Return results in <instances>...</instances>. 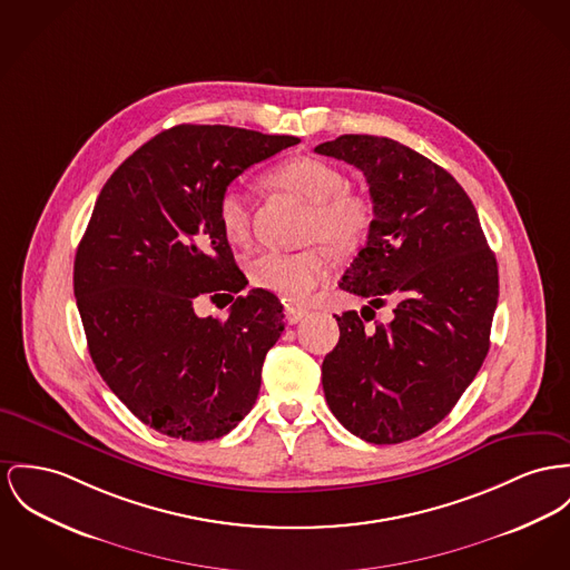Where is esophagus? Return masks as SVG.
Listing matches in <instances>:
<instances>
[{
  "label": "esophagus",
  "instance_id": "esophagus-1",
  "mask_svg": "<svg viewBox=\"0 0 570 570\" xmlns=\"http://www.w3.org/2000/svg\"><path fill=\"white\" fill-rule=\"evenodd\" d=\"M304 315H308V308H304V306H285V320L289 324H298Z\"/></svg>",
  "mask_w": 570,
  "mask_h": 570
}]
</instances>
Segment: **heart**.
<instances>
[{
	"instance_id": "1",
	"label": "heart",
	"mask_w": 570,
	"mask_h": 570,
	"mask_svg": "<svg viewBox=\"0 0 570 570\" xmlns=\"http://www.w3.org/2000/svg\"><path fill=\"white\" fill-rule=\"evenodd\" d=\"M267 184L311 203L304 218V242H320L335 255H352L367 239L374 225V205L365 194L347 188V177L335 164L308 155L292 157L267 175ZM250 220L248 196L237 186L225 188L218 198L223 233L235 244L246 242ZM325 249L308 246L296 253L264 250L248 259L246 269L257 287L289 303H301L331 276V255Z\"/></svg>"
}]
</instances>
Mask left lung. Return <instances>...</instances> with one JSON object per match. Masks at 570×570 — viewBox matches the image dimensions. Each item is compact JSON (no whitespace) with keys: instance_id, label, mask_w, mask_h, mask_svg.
<instances>
[{"instance_id":"8db88e82","label":"left lung","mask_w":570,"mask_h":570,"mask_svg":"<svg viewBox=\"0 0 570 570\" xmlns=\"http://www.w3.org/2000/svg\"><path fill=\"white\" fill-rule=\"evenodd\" d=\"M315 151L356 166L374 203L367 244L340 287L370 301L363 315L396 301L394 320L372 332L356 311L335 315L340 343L322 363L324 395L363 441L404 443L448 417L480 372L499 298L497 262L471 198L428 157L361 134Z\"/></svg>"}]
</instances>
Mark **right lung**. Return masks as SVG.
Wrapping results in <instances>:
<instances>
[{
    "mask_svg": "<svg viewBox=\"0 0 570 570\" xmlns=\"http://www.w3.org/2000/svg\"><path fill=\"white\" fill-rule=\"evenodd\" d=\"M298 142L177 125L129 155L95 203L73 267L88 352L116 397L166 436L220 439L259 395L283 304L266 289L235 298L248 281L218 223V198L246 168ZM203 293L234 301L227 321L193 313Z\"/></svg>",
    "mask_w": 570,
    "mask_h": 570,
    "instance_id": "1",
    "label": "right lung"
}]
</instances>
